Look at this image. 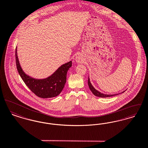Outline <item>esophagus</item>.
Instances as JSON below:
<instances>
[{"mask_svg": "<svg viewBox=\"0 0 148 148\" xmlns=\"http://www.w3.org/2000/svg\"><path fill=\"white\" fill-rule=\"evenodd\" d=\"M75 60H76V61L77 63H81L82 62V58H81V57L79 56H77L76 57Z\"/></svg>", "mask_w": 148, "mask_h": 148, "instance_id": "34e87169", "label": "esophagus"}]
</instances>
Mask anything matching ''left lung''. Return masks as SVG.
I'll return each mask as SVG.
<instances>
[{
  "label": "left lung",
  "instance_id": "obj_1",
  "mask_svg": "<svg viewBox=\"0 0 148 148\" xmlns=\"http://www.w3.org/2000/svg\"><path fill=\"white\" fill-rule=\"evenodd\" d=\"M88 85L89 86V88L90 89V90L91 91V92L93 93L94 95H95L97 97H103V98H105V97H111V96H116L117 95L120 93H123L124 91L121 92V93H117V94H112V95H108V94H104V93H101L100 91H99L98 90H96L94 87H93V86L92 85L91 82H90V78L88 77Z\"/></svg>",
  "mask_w": 148,
  "mask_h": 148
}]
</instances>
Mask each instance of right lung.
<instances>
[{
	"instance_id": "obj_1",
	"label": "right lung",
	"mask_w": 148,
	"mask_h": 148,
	"mask_svg": "<svg viewBox=\"0 0 148 148\" xmlns=\"http://www.w3.org/2000/svg\"><path fill=\"white\" fill-rule=\"evenodd\" d=\"M16 65L20 76L25 85L37 96L43 99L52 98L58 96L62 91L66 82L67 73L72 66V61L61 66L49 77L42 79L32 77L27 75L21 66L16 49Z\"/></svg>"
}]
</instances>
